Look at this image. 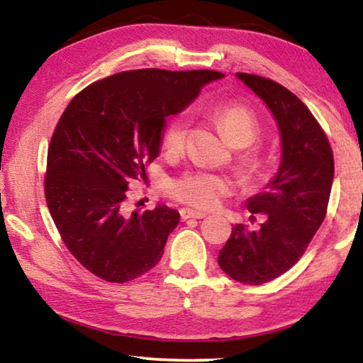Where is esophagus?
Here are the masks:
<instances>
[{
    "label": "esophagus",
    "instance_id": "34e87169",
    "mask_svg": "<svg viewBox=\"0 0 363 363\" xmlns=\"http://www.w3.org/2000/svg\"><path fill=\"white\" fill-rule=\"evenodd\" d=\"M181 213V218L186 220V219H190V218H195V219H201L206 216V213L203 211H199V210H192V208H182V210L179 211Z\"/></svg>",
    "mask_w": 363,
    "mask_h": 363
}]
</instances>
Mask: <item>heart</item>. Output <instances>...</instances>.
<instances>
[{"label": "heart", "mask_w": 363, "mask_h": 363, "mask_svg": "<svg viewBox=\"0 0 363 363\" xmlns=\"http://www.w3.org/2000/svg\"><path fill=\"white\" fill-rule=\"evenodd\" d=\"M214 118L229 144L238 149L248 147L259 136V123L256 115L242 104H225L214 108ZM189 120L186 115H177L168 123L163 133V147L168 153H179L187 138ZM238 168L243 179L255 181L261 177L266 163L257 153H245L238 160ZM232 182L227 176L210 171H190L169 184V194L174 199L196 208L211 210L230 192Z\"/></svg>", "instance_id": "heart-1"}]
</instances>
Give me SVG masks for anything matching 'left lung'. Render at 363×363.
<instances>
[{"mask_svg":"<svg viewBox=\"0 0 363 363\" xmlns=\"http://www.w3.org/2000/svg\"><path fill=\"white\" fill-rule=\"evenodd\" d=\"M277 121L281 160L264 192L247 201L251 214H266L257 230L232 227L218 262L230 279L261 285L280 277L304 255L322 225L335 177L333 152L311 110L285 86L250 73H237ZM255 219V216H251Z\"/></svg>","mask_w":363,"mask_h":363,"instance_id":"left-lung-1","label":"left lung"}]
</instances>
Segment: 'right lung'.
<instances>
[{"instance_id":"obj_1","label":"right lung","mask_w":363,"mask_h":363,"mask_svg":"<svg viewBox=\"0 0 363 363\" xmlns=\"http://www.w3.org/2000/svg\"><path fill=\"white\" fill-rule=\"evenodd\" d=\"M223 77L213 70L121 72L86 86L67 106L48 149L46 203L65 247L96 277L125 284L162 259L179 213L162 203L130 213L126 190L147 179L168 116Z\"/></svg>"}]
</instances>
